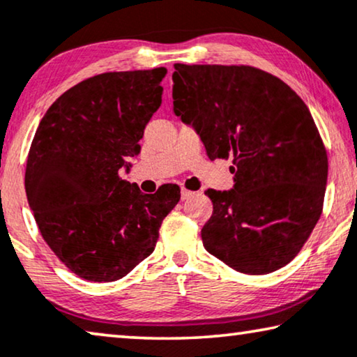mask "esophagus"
I'll return each mask as SVG.
<instances>
[{"label":"esophagus","mask_w":357,"mask_h":357,"mask_svg":"<svg viewBox=\"0 0 357 357\" xmlns=\"http://www.w3.org/2000/svg\"><path fill=\"white\" fill-rule=\"evenodd\" d=\"M180 195H182V199L185 201V199H188V198H191V196H193L195 193H193V191H190V190H187V188H182V191H180Z\"/></svg>","instance_id":"esophagus-1"}]
</instances>
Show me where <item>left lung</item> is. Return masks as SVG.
Masks as SVG:
<instances>
[{
	"mask_svg": "<svg viewBox=\"0 0 357 357\" xmlns=\"http://www.w3.org/2000/svg\"><path fill=\"white\" fill-rule=\"evenodd\" d=\"M174 114L209 159L234 156V188L206 190V251L262 275L288 264L322 213L328 162L311 111L285 82L246 66L175 64Z\"/></svg>",
	"mask_w": 357,
	"mask_h": 357,
	"instance_id": "1",
	"label": "left lung"
}]
</instances>
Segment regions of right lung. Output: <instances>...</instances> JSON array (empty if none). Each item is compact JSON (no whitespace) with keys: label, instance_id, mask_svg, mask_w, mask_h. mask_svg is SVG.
I'll return each mask as SVG.
<instances>
[{"label":"right lung","instance_id":"1","mask_svg":"<svg viewBox=\"0 0 357 357\" xmlns=\"http://www.w3.org/2000/svg\"><path fill=\"white\" fill-rule=\"evenodd\" d=\"M167 70L107 72L63 93L30 146L25 193L43 240L75 275L114 282L151 255L159 227L180 199L119 177L162 102Z\"/></svg>","mask_w":357,"mask_h":357}]
</instances>
